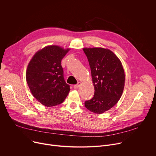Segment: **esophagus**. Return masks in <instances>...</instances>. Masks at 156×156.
Listing matches in <instances>:
<instances>
[{
	"label": "esophagus",
	"mask_w": 156,
	"mask_h": 156,
	"mask_svg": "<svg viewBox=\"0 0 156 156\" xmlns=\"http://www.w3.org/2000/svg\"><path fill=\"white\" fill-rule=\"evenodd\" d=\"M80 84H81L80 82H78V83H77V84H76V85L74 86V89H77V88L80 86Z\"/></svg>",
	"instance_id": "34e87169"
}]
</instances>
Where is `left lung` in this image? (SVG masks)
Here are the masks:
<instances>
[{"label": "left lung", "mask_w": 156, "mask_h": 156, "mask_svg": "<svg viewBox=\"0 0 156 156\" xmlns=\"http://www.w3.org/2000/svg\"><path fill=\"white\" fill-rule=\"evenodd\" d=\"M90 68L94 87L92 99L86 101V108L101 114L113 107L120 99L125 86V72L122 63L109 50L84 48Z\"/></svg>", "instance_id": "1"}]
</instances>
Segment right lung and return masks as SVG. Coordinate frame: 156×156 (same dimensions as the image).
I'll return each mask as SVG.
<instances>
[{
    "label": "right lung",
    "mask_w": 156,
    "mask_h": 156,
    "mask_svg": "<svg viewBox=\"0 0 156 156\" xmlns=\"http://www.w3.org/2000/svg\"><path fill=\"white\" fill-rule=\"evenodd\" d=\"M69 49L52 45L36 52L28 64L26 81L33 96L46 106L61 104L70 90L61 61Z\"/></svg>",
    "instance_id": "1"
}]
</instances>
